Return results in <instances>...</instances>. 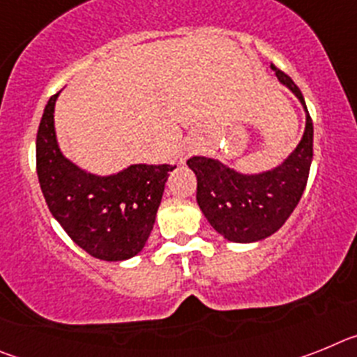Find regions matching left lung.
Returning <instances> with one entry per match:
<instances>
[{
    "instance_id": "8db88e82",
    "label": "left lung",
    "mask_w": 357,
    "mask_h": 357,
    "mask_svg": "<svg viewBox=\"0 0 357 357\" xmlns=\"http://www.w3.org/2000/svg\"><path fill=\"white\" fill-rule=\"evenodd\" d=\"M275 77L305 110L301 143L277 168L263 173H239L211 157H191L188 166L197 175V202L218 234L234 243H254L272 236L284 225L302 198L313 160V121L304 96L284 71Z\"/></svg>"
}]
</instances>
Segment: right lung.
Wrapping results in <instances>:
<instances>
[{"mask_svg":"<svg viewBox=\"0 0 357 357\" xmlns=\"http://www.w3.org/2000/svg\"><path fill=\"white\" fill-rule=\"evenodd\" d=\"M56 93L37 130V176L56 222L96 259L125 261L143 250L155 223L169 164H132L114 175H94L62 155L55 134Z\"/></svg>","mask_w":357,"mask_h":357,"instance_id":"right-lung-1","label":"right lung"}]
</instances>
